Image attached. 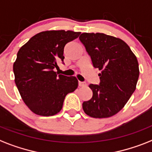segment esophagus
Here are the masks:
<instances>
[{"label":"esophagus","mask_w":152,"mask_h":152,"mask_svg":"<svg viewBox=\"0 0 152 152\" xmlns=\"http://www.w3.org/2000/svg\"><path fill=\"white\" fill-rule=\"evenodd\" d=\"M84 86H86V83H85L79 81V87H84Z\"/></svg>","instance_id":"1"}]
</instances>
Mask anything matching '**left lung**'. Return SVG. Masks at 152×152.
<instances>
[{
    "label": "left lung",
    "instance_id": "8db88e82",
    "mask_svg": "<svg viewBox=\"0 0 152 152\" xmlns=\"http://www.w3.org/2000/svg\"><path fill=\"white\" fill-rule=\"evenodd\" d=\"M80 40L91 56L94 68L101 70L100 84H90L91 100L83 109L93 118H108L125 106L136 90L139 77L137 59L123 40L104 33H83Z\"/></svg>",
    "mask_w": 152,
    "mask_h": 152
}]
</instances>
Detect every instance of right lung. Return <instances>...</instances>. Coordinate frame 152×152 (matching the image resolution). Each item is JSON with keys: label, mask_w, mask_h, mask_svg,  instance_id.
<instances>
[{"label": "right lung", "mask_w": 152, "mask_h": 152, "mask_svg": "<svg viewBox=\"0 0 152 152\" xmlns=\"http://www.w3.org/2000/svg\"><path fill=\"white\" fill-rule=\"evenodd\" d=\"M80 32L49 30L39 33L19 49L13 65L15 82L27 107L42 116L54 115L62 108L65 96L78 87L75 76L54 71L63 61L65 44Z\"/></svg>", "instance_id": "right-lung-1"}]
</instances>
